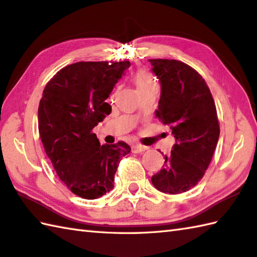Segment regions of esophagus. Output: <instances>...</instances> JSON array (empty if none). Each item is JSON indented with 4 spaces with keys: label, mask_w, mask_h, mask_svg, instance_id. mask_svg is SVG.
I'll return each mask as SVG.
<instances>
[{
    "label": "esophagus",
    "mask_w": 257,
    "mask_h": 257,
    "mask_svg": "<svg viewBox=\"0 0 257 257\" xmlns=\"http://www.w3.org/2000/svg\"><path fill=\"white\" fill-rule=\"evenodd\" d=\"M145 150H147V147H145V146H142V145H133L132 146V152L134 154L144 153Z\"/></svg>",
    "instance_id": "1"
}]
</instances>
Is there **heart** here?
<instances>
[{
	"mask_svg": "<svg viewBox=\"0 0 257 257\" xmlns=\"http://www.w3.org/2000/svg\"><path fill=\"white\" fill-rule=\"evenodd\" d=\"M135 81H136V84H137L138 90L146 88V87H149V85L156 83V81H155L152 75L148 74L147 72H145V71L138 72L137 75H136V78H135Z\"/></svg>",
	"mask_w": 257,
	"mask_h": 257,
	"instance_id": "obj_1",
	"label": "heart"
}]
</instances>
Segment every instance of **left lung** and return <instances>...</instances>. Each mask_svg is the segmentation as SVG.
<instances>
[{
  "mask_svg": "<svg viewBox=\"0 0 257 257\" xmlns=\"http://www.w3.org/2000/svg\"><path fill=\"white\" fill-rule=\"evenodd\" d=\"M149 62L162 88L156 117L170 125L176 140L152 183L162 193L176 195L203 178L219 138L217 112L209 88L192 67L168 59Z\"/></svg>",
  "mask_w": 257,
  "mask_h": 257,
  "instance_id": "1",
  "label": "left lung"
}]
</instances>
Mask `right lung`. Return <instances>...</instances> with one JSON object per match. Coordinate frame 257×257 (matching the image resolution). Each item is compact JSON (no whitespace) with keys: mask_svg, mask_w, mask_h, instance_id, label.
Here are the masks:
<instances>
[{"mask_svg":"<svg viewBox=\"0 0 257 257\" xmlns=\"http://www.w3.org/2000/svg\"><path fill=\"white\" fill-rule=\"evenodd\" d=\"M129 67V61L77 62L60 70L43 90L40 137L59 178L79 197L109 193L118 164L132 150L123 142L101 146L92 133L111 111L105 100Z\"/></svg>","mask_w":257,"mask_h":257,"instance_id":"add662e5","label":"right lung"}]
</instances>
